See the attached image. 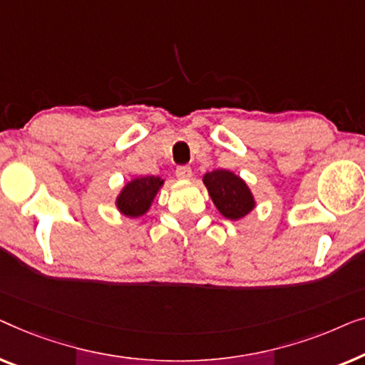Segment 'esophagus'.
<instances>
[{"label": "esophagus", "mask_w": 365, "mask_h": 365, "mask_svg": "<svg viewBox=\"0 0 365 365\" xmlns=\"http://www.w3.org/2000/svg\"><path fill=\"white\" fill-rule=\"evenodd\" d=\"M175 175L177 178H180V180H190V178L193 177V172L190 167H178Z\"/></svg>", "instance_id": "34e87169"}]
</instances>
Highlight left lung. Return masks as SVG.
I'll return each mask as SVG.
<instances>
[{"mask_svg":"<svg viewBox=\"0 0 365 365\" xmlns=\"http://www.w3.org/2000/svg\"><path fill=\"white\" fill-rule=\"evenodd\" d=\"M203 185L215 207L227 220L238 222L256 208L255 195L248 183L232 170L218 168L205 173Z\"/></svg>","mask_w":365,"mask_h":365,"instance_id":"obj_1","label":"left lung"}]
</instances>
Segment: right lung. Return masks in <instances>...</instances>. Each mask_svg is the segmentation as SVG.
Listing matches in <instances>:
<instances>
[{"instance_id": "1", "label": "right lung", "mask_w": 365, "mask_h": 365, "mask_svg": "<svg viewBox=\"0 0 365 365\" xmlns=\"http://www.w3.org/2000/svg\"><path fill=\"white\" fill-rule=\"evenodd\" d=\"M162 177H135L120 188L115 197V208L129 218H140L150 210L157 193L163 187Z\"/></svg>"}]
</instances>
